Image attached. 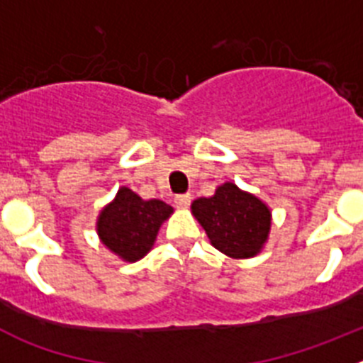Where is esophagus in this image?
Here are the masks:
<instances>
[{
	"label": "esophagus",
	"mask_w": 363,
	"mask_h": 363,
	"mask_svg": "<svg viewBox=\"0 0 363 363\" xmlns=\"http://www.w3.org/2000/svg\"><path fill=\"white\" fill-rule=\"evenodd\" d=\"M174 203L178 205V207H189V205H191V194H178V196L174 198Z\"/></svg>",
	"instance_id": "1"
}]
</instances>
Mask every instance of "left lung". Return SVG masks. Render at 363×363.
Masks as SVG:
<instances>
[{"mask_svg": "<svg viewBox=\"0 0 363 363\" xmlns=\"http://www.w3.org/2000/svg\"><path fill=\"white\" fill-rule=\"evenodd\" d=\"M211 243L230 258H252L264 249L271 230V209L234 184L220 185L213 196L191 205Z\"/></svg>", "mask_w": 363, "mask_h": 363, "instance_id": "obj_1", "label": "left lung"}]
</instances>
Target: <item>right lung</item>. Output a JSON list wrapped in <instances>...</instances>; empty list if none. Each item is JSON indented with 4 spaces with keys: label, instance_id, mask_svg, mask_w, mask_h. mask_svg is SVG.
Segmentation results:
<instances>
[{
    "label": "right lung",
    "instance_id": "right-lung-1",
    "mask_svg": "<svg viewBox=\"0 0 363 363\" xmlns=\"http://www.w3.org/2000/svg\"><path fill=\"white\" fill-rule=\"evenodd\" d=\"M171 214L172 207L165 201L143 200L121 187L99 213L96 230L108 251L125 262H138L152 249L160 227Z\"/></svg>",
    "mask_w": 363,
    "mask_h": 363
}]
</instances>
